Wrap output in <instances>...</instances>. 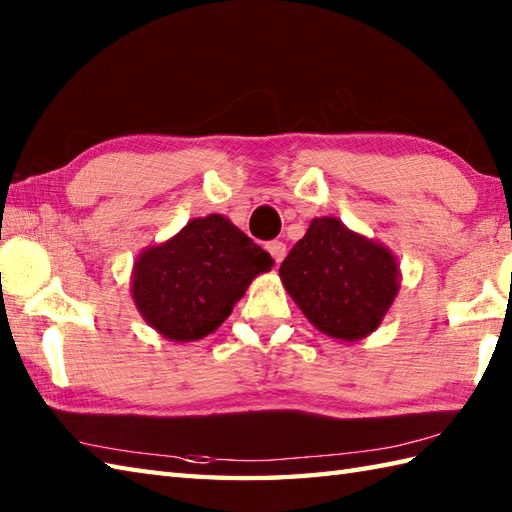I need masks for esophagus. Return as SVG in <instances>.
Wrapping results in <instances>:
<instances>
[{
    "label": "esophagus",
    "instance_id": "obj_1",
    "mask_svg": "<svg viewBox=\"0 0 512 512\" xmlns=\"http://www.w3.org/2000/svg\"><path fill=\"white\" fill-rule=\"evenodd\" d=\"M266 248H268V253L273 255L277 264L284 262V257H286V244L284 242H277V239H275V242H268Z\"/></svg>",
    "mask_w": 512,
    "mask_h": 512
}]
</instances>
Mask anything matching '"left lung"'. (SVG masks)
<instances>
[{
	"mask_svg": "<svg viewBox=\"0 0 512 512\" xmlns=\"http://www.w3.org/2000/svg\"><path fill=\"white\" fill-rule=\"evenodd\" d=\"M279 277L314 328L343 343L361 341L383 323L402 279L385 244L328 215L310 222Z\"/></svg>",
	"mask_w": 512,
	"mask_h": 512,
	"instance_id": "obj_1",
	"label": "left lung"
}]
</instances>
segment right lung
Here are the masks:
<instances>
[{"label":"right lung","instance_id":"right-lung-1","mask_svg":"<svg viewBox=\"0 0 512 512\" xmlns=\"http://www.w3.org/2000/svg\"><path fill=\"white\" fill-rule=\"evenodd\" d=\"M273 264L228 217L211 213L187 222L167 242L140 250L132 299L165 339L198 341L220 328L250 281Z\"/></svg>","mask_w":512,"mask_h":512}]
</instances>
